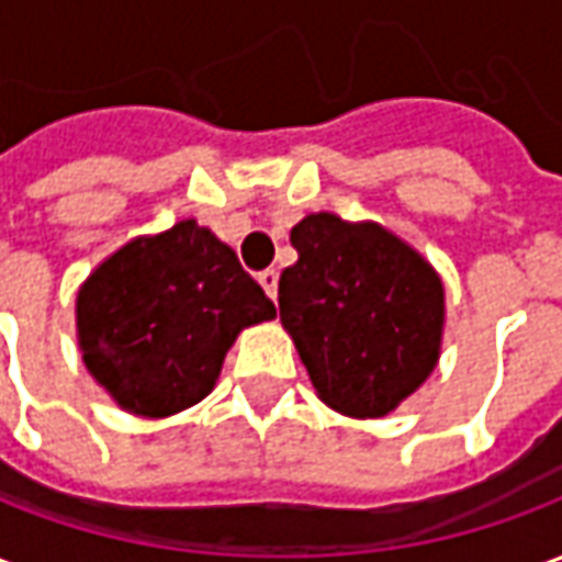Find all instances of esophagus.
I'll use <instances>...</instances> for the list:
<instances>
[{
    "label": "esophagus",
    "mask_w": 562,
    "mask_h": 562,
    "mask_svg": "<svg viewBox=\"0 0 562 562\" xmlns=\"http://www.w3.org/2000/svg\"><path fill=\"white\" fill-rule=\"evenodd\" d=\"M258 282H261V289L268 292L270 301H277V285H280V273H277L273 268L261 270V273H258Z\"/></svg>",
    "instance_id": "obj_1"
}]
</instances>
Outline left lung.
Segmentation results:
<instances>
[{"label": "left lung", "mask_w": 562, "mask_h": 562, "mask_svg": "<svg viewBox=\"0 0 562 562\" xmlns=\"http://www.w3.org/2000/svg\"><path fill=\"white\" fill-rule=\"evenodd\" d=\"M297 261L280 277V318L318 401L349 418H385L442 355L446 285L427 258L379 222L306 213Z\"/></svg>", "instance_id": "left-lung-1"}]
</instances>
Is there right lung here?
Returning <instances> with one entry per match:
<instances>
[{
  "label": "right lung",
  "mask_w": 562,
  "mask_h": 562,
  "mask_svg": "<svg viewBox=\"0 0 562 562\" xmlns=\"http://www.w3.org/2000/svg\"><path fill=\"white\" fill-rule=\"evenodd\" d=\"M270 318L277 306L232 246L195 220L132 237L75 297L83 367L138 418H168L204 401L237 334Z\"/></svg>",
  "instance_id": "obj_1"
}]
</instances>
